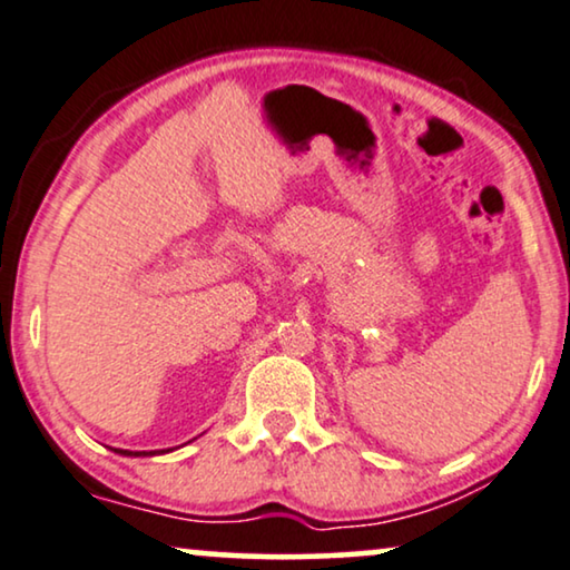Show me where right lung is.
<instances>
[{"instance_id":"obj_1","label":"right lung","mask_w":570,"mask_h":570,"mask_svg":"<svg viewBox=\"0 0 570 570\" xmlns=\"http://www.w3.org/2000/svg\"><path fill=\"white\" fill-rule=\"evenodd\" d=\"M114 453H119V456H156V453H166V451H121V449H114Z\"/></svg>"}]
</instances>
